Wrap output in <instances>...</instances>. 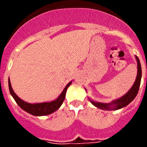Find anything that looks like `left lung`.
<instances>
[{"instance_id": "1", "label": "left lung", "mask_w": 147, "mask_h": 147, "mask_svg": "<svg viewBox=\"0 0 147 147\" xmlns=\"http://www.w3.org/2000/svg\"><path fill=\"white\" fill-rule=\"evenodd\" d=\"M136 59L138 62V74L136 76V81L134 84L130 88L129 91L127 92L124 96H123L121 98H118L116 100L113 101L111 103H101V102H97L92 101L89 98L90 102H91L94 106L102 110H116L119 109L123 108L126 107L127 105H129L132 100L136 98L137 96L138 90H139L140 85H141V74H142V71H141V65L140 63L139 59L138 58L137 56H136Z\"/></svg>"}]
</instances>
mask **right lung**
Returning <instances> with one entry per match:
<instances>
[{
  "mask_svg": "<svg viewBox=\"0 0 147 147\" xmlns=\"http://www.w3.org/2000/svg\"><path fill=\"white\" fill-rule=\"evenodd\" d=\"M71 83H72V82H70L66 85L65 88L63 90V91L62 92V93L59 95V96L56 100L50 102H43V103L37 104H30L20 99L15 94V93L12 90L9 79V88L10 93L14 98V99L15 100L16 103L20 106V107H21L23 110H25L26 112L32 114V115H36V116H42V115H46L52 113H54L56 110H57L60 107V106L64 102L67 88L71 85Z\"/></svg>",
  "mask_w": 147,
  "mask_h": 147,
  "instance_id": "obj_1",
  "label": "right lung"
}]
</instances>
